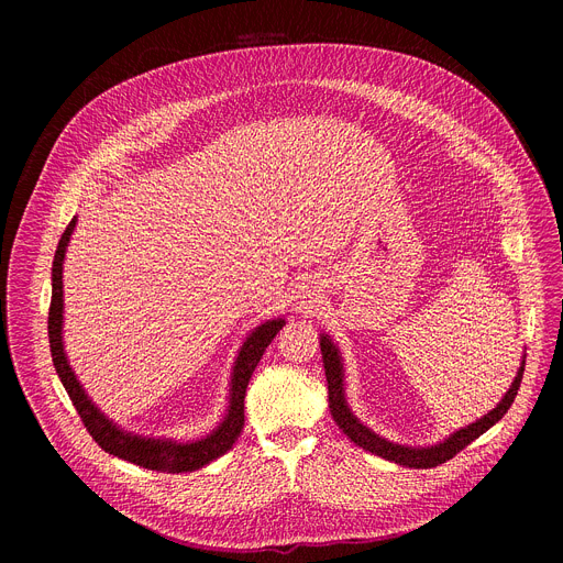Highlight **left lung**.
I'll list each match as a JSON object with an SVG mask.
<instances>
[{
	"instance_id": "left-lung-1",
	"label": "left lung",
	"mask_w": 563,
	"mask_h": 563,
	"mask_svg": "<svg viewBox=\"0 0 563 563\" xmlns=\"http://www.w3.org/2000/svg\"><path fill=\"white\" fill-rule=\"evenodd\" d=\"M320 352H323V365H325V376H328L330 412H332L334 421L339 423V428L358 448H363V450H367V452H372L376 456H383L387 461H394L398 465H406V467H437V465L450 461L454 454H459L474 439H478L481 434L488 432L497 421H501L504 415L510 410L515 396H517V389H519L521 378H523V365H526V361H521V367H519L510 389L499 400V406L493 412H488L484 419H478L476 423H470L467 428H461L459 432H454L452 437H448L439 445H432V448H406V445L389 443V441L380 439L378 434H374L369 428H365L350 412L347 400H345V389H343V363H341L336 345L332 343V339L328 334L320 336Z\"/></svg>"
}]
</instances>
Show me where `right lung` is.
<instances>
[{"instance_id":"right-lung-1","label":"right lung","mask_w":563,"mask_h":563,"mask_svg":"<svg viewBox=\"0 0 563 563\" xmlns=\"http://www.w3.org/2000/svg\"><path fill=\"white\" fill-rule=\"evenodd\" d=\"M75 229V218L68 222L64 229L59 245L53 258V296H51V309H48V341H51V354H53V365L55 372L68 391L73 406L82 419L85 428L93 437V441L109 454L131 461L140 467L146 470H157V472H194L200 470L202 465L211 463L213 459L222 456L235 439L243 432L245 426V391L250 385V378L263 358L267 345L274 341V336L283 330L285 320H267L261 328H256L245 345L240 347V354L233 365V376H231V391H229V408L224 421L205 439L194 441V443H176L169 439H144L137 434H129L120 430L113 421H109L87 396V391L79 385L75 378L66 354H64V343H62V313H64V300H62V263L64 254L68 247L70 233Z\"/></svg>"}]
</instances>
